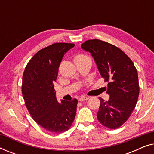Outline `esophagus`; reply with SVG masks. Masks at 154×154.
I'll list each match as a JSON object with an SVG mask.
<instances>
[{"mask_svg":"<svg viewBox=\"0 0 154 154\" xmlns=\"http://www.w3.org/2000/svg\"><path fill=\"white\" fill-rule=\"evenodd\" d=\"M89 97H86V96H81V97L79 99V101L80 102H83V101H85V100H88Z\"/></svg>","mask_w":154,"mask_h":154,"instance_id":"1","label":"esophagus"}]
</instances>
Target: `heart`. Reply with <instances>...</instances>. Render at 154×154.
Here are the masks:
<instances>
[{"label": "heart", "mask_w": 154, "mask_h": 154, "mask_svg": "<svg viewBox=\"0 0 154 154\" xmlns=\"http://www.w3.org/2000/svg\"><path fill=\"white\" fill-rule=\"evenodd\" d=\"M85 58H88L87 56L84 55V54H77V55L75 56L74 57V62L75 61H79V60H84V59Z\"/></svg>", "instance_id": "obj_1"}]
</instances>
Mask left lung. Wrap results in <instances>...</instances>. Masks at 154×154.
Instances as JSON below:
<instances>
[{"label": "left lung", "mask_w": 154, "mask_h": 154, "mask_svg": "<svg viewBox=\"0 0 154 154\" xmlns=\"http://www.w3.org/2000/svg\"><path fill=\"white\" fill-rule=\"evenodd\" d=\"M81 48L93 57L101 76L107 85L109 97H100L97 117L101 124L116 129L128 119L137 102L140 87L138 74L132 60L119 48L100 40H88Z\"/></svg>", "instance_id": "8db88e82"}]
</instances>
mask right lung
<instances>
[{
    "label": "right lung",
    "mask_w": 154,
    "mask_h": 154,
    "mask_svg": "<svg viewBox=\"0 0 154 154\" xmlns=\"http://www.w3.org/2000/svg\"><path fill=\"white\" fill-rule=\"evenodd\" d=\"M74 45L57 43L41 50L29 61L23 75L22 91L26 108L33 120L50 132L68 130L76 113V99L60 103L54 89L62 58Z\"/></svg>",
    "instance_id": "right-lung-1"
}]
</instances>
